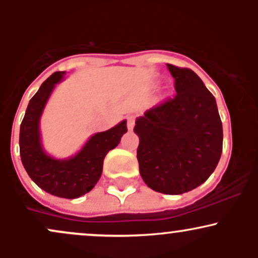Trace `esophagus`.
Masks as SVG:
<instances>
[{
    "label": "esophagus",
    "instance_id": "1",
    "mask_svg": "<svg viewBox=\"0 0 258 258\" xmlns=\"http://www.w3.org/2000/svg\"><path fill=\"white\" fill-rule=\"evenodd\" d=\"M135 120L136 117L133 115H128L127 116V127H128V130H132L135 127Z\"/></svg>",
    "mask_w": 258,
    "mask_h": 258
}]
</instances>
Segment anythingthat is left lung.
<instances>
[{
	"mask_svg": "<svg viewBox=\"0 0 258 258\" xmlns=\"http://www.w3.org/2000/svg\"><path fill=\"white\" fill-rule=\"evenodd\" d=\"M177 94L136 120L139 173L153 190L178 195L203 184L221 159L223 130L215 97L188 68L167 64Z\"/></svg>",
	"mask_w": 258,
	"mask_h": 258,
	"instance_id": "1",
	"label": "left lung"
}]
</instances>
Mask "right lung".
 Returning <instances> with one entry per match:
<instances>
[{
	"label": "right lung",
	"mask_w": 258,
	"mask_h": 258,
	"mask_svg": "<svg viewBox=\"0 0 258 258\" xmlns=\"http://www.w3.org/2000/svg\"><path fill=\"white\" fill-rule=\"evenodd\" d=\"M64 74H52L30 99L20 125L19 147L23 166L41 189L54 197L75 199L91 191L97 184L105 155L117 147L127 132V125L123 120L108 131L93 135L73 158L59 160L46 154L41 144L40 119L52 91Z\"/></svg>",
	"instance_id": "right-lung-1"
}]
</instances>
